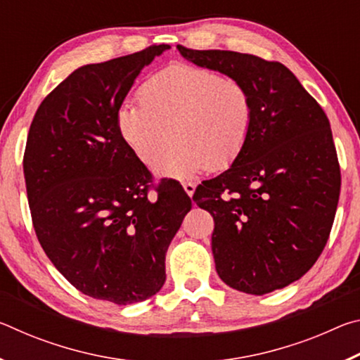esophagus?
I'll use <instances>...</instances> for the list:
<instances>
[{
    "label": "esophagus",
    "instance_id": "obj_1",
    "mask_svg": "<svg viewBox=\"0 0 360 360\" xmlns=\"http://www.w3.org/2000/svg\"><path fill=\"white\" fill-rule=\"evenodd\" d=\"M182 187H184L186 193L188 195V197H192L193 192H195V184L193 182H182Z\"/></svg>",
    "mask_w": 360,
    "mask_h": 360
}]
</instances>
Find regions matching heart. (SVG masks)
<instances>
[{"label": "heart", "instance_id": "1", "mask_svg": "<svg viewBox=\"0 0 360 360\" xmlns=\"http://www.w3.org/2000/svg\"><path fill=\"white\" fill-rule=\"evenodd\" d=\"M254 103L240 79L193 65H172L139 89L115 115L117 131L144 165L169 178L229 168L251 135Z\"/></svg>", "mask_w": 360, "mask_h": 360}]
</instances>
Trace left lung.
I'll use <instances>...</instances> for the list:
<instances>
[{"label":"left lung","instance_id":"1","mask_svg":"<svg viewBox=\"0 0 360 360\" xmlns=\"http://www.w3.org/2000/svg\"><path fill=\"white\" fill-rule=\"evenodd\" d=\"M178 51L240 79L254 103L245 149L192 197L214 219L217 275L252 295L283 289L314 265L330 235L341 186L330 122L283 63L233 51Z\"/></svg>","mask_w":360,"mask_h":360}]
</instances>
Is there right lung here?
<instances>
[{
  "mask_svg": "<svg viewBox=\"0 0 360 360\" xmlns=\"http://www.w3.org/2000/svg\"><path fill=\"white\" fill-rule=\"evenodd\" d=\"M167 49L154 44L71 72L42 100L23 154L33 227L47 257L82 294L115 304L162 289L168 246L192 208L178 181L152 184L115 125L139 72Z\"/></svg>",
  "mask_w": 360,
  "mask_h": 360,
  "instance_id": "right-lung-1",
  "label": "right lung"
}]
</instances>
